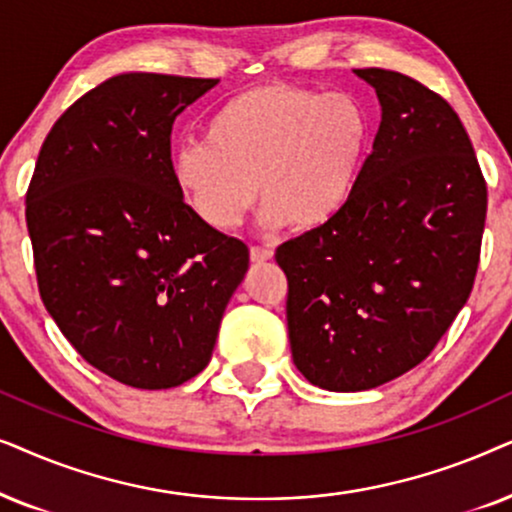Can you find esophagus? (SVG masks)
<instances>
[{
	"label": "esophagus",
	"mask_w": 512,
	"mask_h": 512,
	"mask_svg": "<svg viewBox=\"0 0 512 512\" xmlns=\"http://www.w3.org/2000/svg\"><path fill=\"white\" fill-rule=\"evenodd\" d=\"M271 257H274V250H271V248H262V245H252V248H250V260L255 264L269 262Z\"/></svg>",
	"instance_id": "esophagus-1"
}]
</instances>
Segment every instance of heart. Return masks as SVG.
I'll return each instance as SVG.
<instances>
[{
  "label": "heart",
  "instance_id": "1",
  "mask_svg": "<svg viewBox=\"0 0 512 512\" xmlns=\"http://www.w3.org/2000/svg\"><path fill=\"white\" fill-rule=\"evenodd\" d=\"M367 138V114L351 95L281 84L248 88L208 119L206 138L177 147L173 182L215 229H234L257 189L264 227L316 229L349 203Z\"/></svg>",
  "mask_w": 512,
  "mask_h": 512
}]
</instances>
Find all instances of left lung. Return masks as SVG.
I'll use <instances>...</instances> for the list:
<instances>
[{
    "mask_svg": "<svg viewBox=\"0 0 512 512\" xmlns=\"http://www.w3.org/2000/svg\"><path fill=\"white\" fill-rule=\"evenodd\" d=\"M381 124L342 213L276 250L292 360L325 391H367L417 367L473 290L487 185L461 119L400 72L353 70Z\"/></svg>",
    "mask_w": 512,
    "mask_h": 512,
    "instance_id": "left-lung-1",
    "label": "left lung"
}]
</instances>
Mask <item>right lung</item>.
Instances as JSON below:
<instances>
[{
    "label": "right lung",
    "mask_w": 512,
    "mask_h": 512,
    "mask_svg": "<svg viewBox=\"0 0 512 512\" xmlns=\"http://www.w3.org/2000/svg\"><path fill=\"white\" fill-rule=\"evenodd\" d=\"M217 79L126 72L53 124L27 189L39 295L79 356L133 388L210 363L248 245L210 227L173 182L177 114Z\"/></svg>",
    "instance_id": "obj_1"
}]
</instances>
